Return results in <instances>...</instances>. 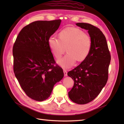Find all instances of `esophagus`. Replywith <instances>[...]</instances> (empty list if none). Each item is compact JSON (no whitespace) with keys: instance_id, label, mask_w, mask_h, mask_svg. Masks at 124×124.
<instances>
[{"instance_id":"34e87169","label":"esophagus","mask_w":124,"mask_h":124,"mask_svg":"<svg viewBox=\"0 0 124 124\" xmlns=\"http://www.w3.org/2000/svg\"><path fill=\"white\" fill-rule=\"evenodd\" d=\"M63 73H64V76H67V71L65 69H63Z\"/></svg>"}]
</instances>
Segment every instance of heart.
Wrapping results in <instances>:
<instances>
[{
  "label": "heart",
  "instance_id": "b5f03b06",
  "mask_svg": "<svg viewBox=\"0 0 124 124\" xmlns=\"http://www.w3.org/2000/svg\"><path fill=\"white\" fill-rule=\"evenodd\" d=\"M58 38L50 36L47 42L57 59L61 58L66 50L67 54L58 61L63 68H70L76 62L80 63L87 58L92 47V39L88 33L78 28L67 27L60 31Z\"/></svg>",
  "mask_w": 124,
  "mask_h": 124
}]
</instances>
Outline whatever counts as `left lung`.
I'll use <instances>...</instances> for the list:
<instances>
[{
    "label": "left lung",
    "instance_id": "left-lung-1",
    "mask_svg": "<svg viewBox=\"0 0 124 124\" xmlns=\"http://www.w3.org/2000/svg\"><path fill=\"white\" fill-rule=\"evenodd\" d=\"M76 25L87 30L92 39L87 58L67 73L74 81L73 87L68 92L69 98L75 103L84 104L96 98L106 85L111 55L106 37L99 28L88 23Z\"/></svg>",
    "mask_w": 124,
    "mask_h": 124
}]
</instances>
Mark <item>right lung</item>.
I'll use <instances>...</instances> for the list:
<instances>
[{"instance_id": "right-lung-1", "label": "right lung", "mask_w": 124, "mask_h": 124, "mask_svg": "<svg viewBox=\"0 0 124 124\" xmlns=\"http://www.w3.org/2000/svg\"><path fill=\"white\" fill-rule=\"evenodd\" d=\"M61 23V20L32 22L21 30L13 45L15 76L26 94L36 101L47 99L64 75L47 42Z\"/></svg>"}]
</instances>
